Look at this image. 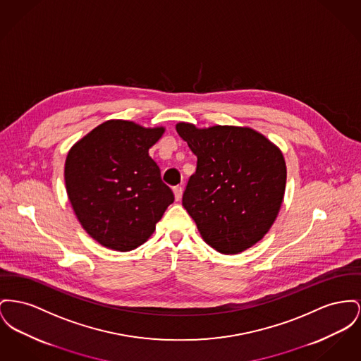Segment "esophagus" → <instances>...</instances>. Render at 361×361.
Wrapping results in <instances>:
<instances>
[{
	"instance_id": "obj_1",
	"label": "esophagus",
	"mask_w": 361,
	"mask_h": 361,
	"mask_svg": "<svg viewBox=\"0 0 361 361\" xmlns=\"http://www.w3.org/2000/svg\"><path fill=\"white\" fill-rule=\"evenodd\" d=\"M173 193H174V197H176V200H180L181 199V196H183V187H174L173 188Z\"/></svg>"
}]
</instances>
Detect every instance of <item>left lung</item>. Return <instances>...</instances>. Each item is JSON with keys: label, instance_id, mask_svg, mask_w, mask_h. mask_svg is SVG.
<instances>
[{"label": "left lung", "instance_id": "8db88e82", "mask_svg": "<svg viewBox=\"0 0 361 361\" xmlns=\"http://www.w3.org/2000/svg\"><path fill=\"white\" fill-rule=\"evenodd\" d=\"M176 129L197 157L183 206L203 240L225 255L252 247L269 232L282 204V152L251 128L197 129L180 123Z\"/></svg>", "mask_w": 361, "mask_h": 361}]
</instances>
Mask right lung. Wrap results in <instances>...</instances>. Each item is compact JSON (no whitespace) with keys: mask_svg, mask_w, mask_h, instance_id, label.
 I'll list each match as a JSON object with an SVG mask.
<instances>
[{"mask_svg":"<svg viewBox=\"0 0 361 361\" xmlns=\"http://www.w3.org/2000/svg\"><path fill=\"white\" fill-rule=\"evenodd\" d=\"M164 130L111 120L69 151L65 161L69 202L85 232L104 247L123 252L137 248L174 202L149 155Z\"/></svg>","mask_w":361,"mask_h":361,"instance_id":"right-lung-1","label":"right lung"}]
</instances>
